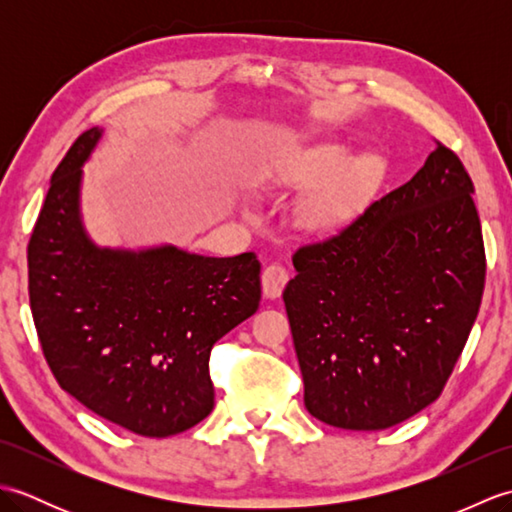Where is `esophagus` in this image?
I'll use <instances>...</instances> for the list:
<instances>
[{
	"label": "esophagus",
	"mask_w": 512,
	"mask_h": 512,
	"mask_svg": "<svg viewBox=\"0 0 512 512\" xmlns=\"http://www.w3.org/2000/svg\"><path fill=\"white\" fill-rule=\"evenodd\" d=\"M288 270L281 264H270L264 268L262 273V292L266 299H277L284 292L286 284H288Z\"/></svg>",
	"instance_id": "esophagus-1"
}]
</instances>
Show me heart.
<instances>
[{"label": "heart", "instance_id": "b5f03b06", "mask_svg": "<svg viewBox=\"0 0 512 512\" xmlns=\"http://www.w3.org/2000/svg\"><path fill=\"white\" fill-rule=\"evenodd\" d=\"M383 176L376 154L347 158L343 145H323L303 156L284 176L295 187H314L299 206V220L308 231L328 233L347 224L363 209Z\"/></svg>", "mask_w": 512, "mask_h": 512}]
</instances>
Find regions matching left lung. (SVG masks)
<instances>
[{"label":"left lung","mask_w":512,"mask_h":512,"mask_svg":"<svg viewBox=\"0 0 512 512\" xmlns=\"http://www.w3.org/2000/svg\"><path fill=\"white\" fill-rule=\"evenodd\" d=\"M473 193L460 158L436 143L407 184L292 257L284 303L314 418L380 431L442 394L484 292Z\"/></svg>","instance_id":"1"}]
</instances>
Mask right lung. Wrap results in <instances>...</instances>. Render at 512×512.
Instances as JSON below:
<instances>
[{
    "label": "right lung",
    "instance_id": "1",
    "mask_svg": "<svg viewBox=\"0 0 512 512\" xmlns=\"http://www.w3.org/2000/svg\"><path fill=\"white\" fill-rule=\"evenodd\" d=\"M101 136L81 134L52 173L28 244L32 319L61 389L138 436H176L211 413V347L259 308L262 266L255 253L94 244L81 182Z\"/></svg>",
    "mask_w": 512,
    "mask_h": 512
}]
</instances>
